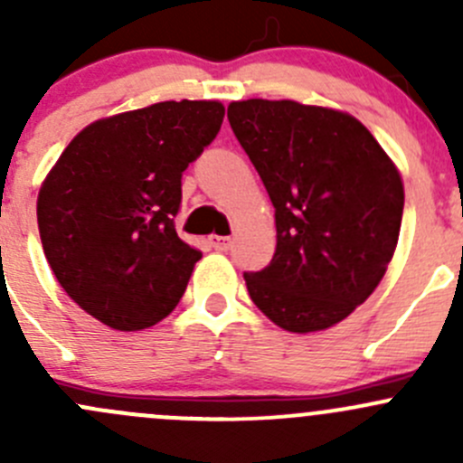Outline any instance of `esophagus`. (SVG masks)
<instances>
[{"label": "esophagus", "mask_w": 463, "mask_h": 463, "mask_svg": "<svg viewBox=\"0 0 463 463\" xmlns=\"http://www.w3.org/2000/svg\"><path fill=\"white\" fill-rule=\"evenodd\" d=\"M210 246H213L214 250H228L232 246V240L231 237H223V235H210Z\"/></svg>", "instance_id": "1"}]
</instances>
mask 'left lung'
<instances>
[{
  "instance_id": "1",
  "label": "left lung",
  "mask_w": 463,
  "mask_h": 463,
  "mask_svg": "<svg viewBox=\"0 0 463 463\" xmlns=\"http://www.w3.org/2000/svg\"><path fill=\"white\" fill-rule=\"evenodd\" d=\"M228 120L275 208L270 264L244 273L282 329L320 331L374 293L394 255L403 184L354 116L293 100L231 102Z\"/></svg>"
}]
</instances>
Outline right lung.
<instances>
[{"label":"right lung","mask_w":463,"mask_h":463,"mask_svg":"<svg viewBox=\"0 0 463 463\" xmlns=\"http://www.w3.org/2000/svg\"><path fill=\"white\" fill-rule=\"evenodd\" d=\"M223 123L214 100H167L82 129L37 197V226L60 287L118 331L165 318L202 253L179 240L181 176Z\"/></svg>","instance_id":"add662e5"}]
</instances>
